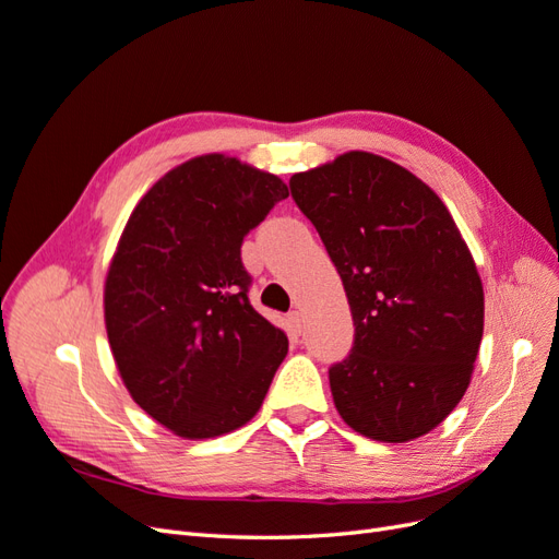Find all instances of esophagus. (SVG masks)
<instances>
[{
    "instance_id": "1",
    "label": "esophagus",
    "mask_w": 559,
    "mask_h": 559,
    "mask_svg": "<svg viewBox=\"0 0 559 559\" xmlns=\"http://www.w3.org/2000/svg\"><path fill=\"white\" fill-rule=\"evenodd\" d=\"M289 324H292V331L296 335H300V331H302V314L300 312H292L289 314Z\"/></svg>"
}]
</instances>
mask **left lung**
I'll use <instances>...</instances> for the list:
<instances>
[{"instance_id": "obj_1", "label": "left lung", "mask_w": 559, "mask_h": 559, "mask_svg": "<svg viewBox=\"0 0 559 559\" xmlns=\"http://www.w3.org/2000/svg\"><path fill=\"white\" fill-rule=\"evenodd\" d=\"M343 280L352 354L331 366L354 431L408 443L456 408L476 364L485 294L452 214L411 170L347 151L289 181Z\"/></svg>"}]
</instances>
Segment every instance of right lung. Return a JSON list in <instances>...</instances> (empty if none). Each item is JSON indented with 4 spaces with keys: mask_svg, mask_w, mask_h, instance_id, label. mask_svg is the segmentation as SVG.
Instances as JSON below:
<instances>
[{
    "mask_svg": "<svg viewBox=\"0 0 559 559\" xmlns=\"http://www.w3.org/2000/svg\"><path fill=\"white\" fill-rule=\"evenodd\" d=\"M286 183L226 154L165 173L132 210L105 280V326L132 401L202 441L259 413L286 333L251 308L240 259Z\"/></svg>",
    "mask_w": 559,
    "mask_h": 559,
    "instance_id": "1",
    "label": "right lung"
}]
</instances>
